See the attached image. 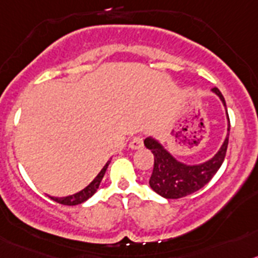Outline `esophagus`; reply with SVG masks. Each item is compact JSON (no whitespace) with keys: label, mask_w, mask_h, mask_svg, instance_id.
I'll list each match as a JSON object with an SVG mask.
<instances>
[{"label":"esophagus","mask_w":258,"mask_h":258,"mask_svg":"<svg viewBox=\"0 0 258 258\" xmlns=\"http://www.w3.org/2000/svg\"><path fill=\"white\" fill-rule=\"evenodd\" d=\"M143 145H144V139L141 138V136H135V138L131 140V143H130V148L134 150L141 149Z\"/></svg>","instance_id":"1"}]
</instances>
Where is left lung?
Instances as JSON below:
<instances>
[{
	"mask_svg": "<svg viewBox=\"0 0 258 258\" xmlns=\"http://www.w3.org/2000/svg\"><path fill=\"white\" fill-rule=\"evenodd\" d=\"M212 91L220 97V100L226 109V103L217 87H213ZM229 120V114H227ZM229 131L230 120L227 124V135L220 150L211 158L210 161L201 164H185L178 162L172 154L164 149L162 144L153 138H146L144 144L154 155V168L150 176L149 185L157 194L167 199H178L198 191L199 189L207 185L215 173L219 171L225 159L229 144Z\"/></svg>",
	"mask_w": 258,
	"mask_h": 258,
	"instance_id": "left-lung-1",
	"label": "left lung"
}]
</instances>
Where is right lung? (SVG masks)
<instances>
[{
	"mask_svg": "<svg viewBox=\"0 0 258 258\" xmlns=\"http://www.w3.org/2000/svg\"><path fill=\"white\" fill-rule=\"evenodd\" d=\"M109 163H110V161L106 162V164L103 167V169H101L100 172L97 173L96 177L90 182V185H87V186L83 190H81V191L76 192L73 196L62 197V198H56V197H50V198L52 199V201L57 202V203L64 204V206H76V204L83 203V202H86L89 198H91L95 192H96V190L99 189V185H100L101 180H103L104 175H105V171L106 168H108Z\"/></svg>",
	"mask_w": 258,
	"mask_h": 258,
	"instance_id": "add662e5",
	"label": "right lung"
}]
</instances>
